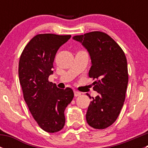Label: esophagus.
Returning <instances> with one entry per match:
<instances>
[{"label": "esophagus", "mask_w": 148, "mask_h": 148, "mask_svg": "<svg viewBox=\"0 0 148 148\" xmlns=\"http://www.w3.org/2000/svg\"><path fill=\"white\" fill-rule=\"evenodd\" d=\"M74 96L75 97H78L81 95V93H80L79 92H78V91H74Z\"/></svg>", "instance_id": "obj_1"}]
</instances>
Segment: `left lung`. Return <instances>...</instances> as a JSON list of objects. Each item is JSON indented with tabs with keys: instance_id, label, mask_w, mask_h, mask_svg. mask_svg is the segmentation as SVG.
<instances>
[{
	"instance_id": "obj_1",
	"label": "left lung",
	"mask_w": 148,
	"mask_h": 148,
	"mask_svg": "<svg viewBox=\"0 0 148 148\" xmlns=\"http://www.w3.org/2000/svg\"><path fill=\"white\" fill-rule=\"evenodd\" d=\"M73 38L81 42L90 55L89 77L95 80L93 89L98 92L88 107L86 122L95 129H105L117 120L125 102L128 84L126 56L116 41L102 31Z\"/></svg>"
}]
</instances>
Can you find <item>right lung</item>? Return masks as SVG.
<instances>
[{"label":"right lung","instance_id":"add662e5","mask_svg":"<svg viewBox=\"0 0 148 148\" xmlns=\"http://www.w3.org/2000/svg\"><path fill=\"white\" fill-rule=\"evenodd\" d=\"M70 38L71 35L38 34L25 46L19 60V81L25 102L40 127L51 133L64 127V110L74 97L71 88L59 89L49 81L56 52Z\"/></svg>","mask_w":148,"mask_h":148}]
</instances>
